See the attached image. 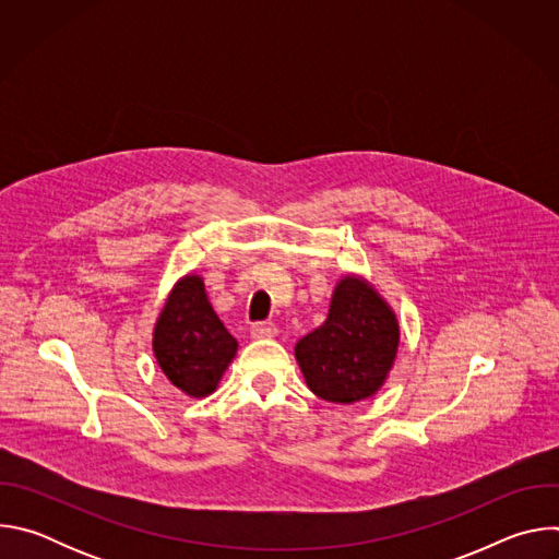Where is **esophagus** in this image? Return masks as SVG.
I'll return each mask as SVG.
<instances>
[{
    "label": "esophagus",
    "instance_id": "1",
    "mask_svg": "<svg viewBox=\"0 0 559 559\" xmlns=\"http://www.w3.org/2000/svg\"><path fill=\"white\" fill-rule=\"evenodd\" d=\"M252 338H274L276 336V325L274 323H254L250 328Z\"/></svg>",
    "mask_w": 559,
    "mask_h": 559
}]
</instances>
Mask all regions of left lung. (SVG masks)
I'll return each mask as SVG.
<instances>
[{"instance_id":"obj_1","label":"left lung","mask_w":559,"mask_h":559,"mask_svg":"<svg viewBox=\"0 0 559 559\" xmlns=\"http://www.w3.org/2000/svg\"><path fill=\"white\" fill-rule=\"evenodd\" d=\"M401 345V325L376 287L345 274L332 294L325 323L302 336L296 360L307 386L328 403L352 405L378 393Z\"/></svg>"}]
</instances>
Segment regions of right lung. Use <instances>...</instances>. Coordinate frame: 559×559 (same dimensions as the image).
<instances>
[{
  "instance_id": "obj_1",
  "label": "right lung",
  "mask_w": 559,
  "mask_h": 559,
  "mask_svg": "<svg viewBox=\"0 0 559 559\" xmlns=\"http://www.w3.org/2000/svg\"><path fill=\"white\" fill-rule=\"evenodd\" d=\"M236 349V338L207 300L203 278H179L152 334V352L166 378L186 395L205 397L216 391Z\"/></svg>"
}]
</instances>
